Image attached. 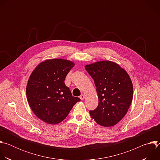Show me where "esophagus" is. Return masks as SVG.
<instances>
[{
    "instance_id": "1",
    "label": "esophagus",
    "mask_w": 160,
    "mask_h": 160,
    "mask_svg": "<svg viewBox=\"0 0 160 160\" xmlns=\"http://www.w3.org/2000/svg\"><path fill=\"white\" fill-rule=\"evenodd\" d=\"M80 99L81 100H83L84 99H85V95H83V94H82L80 96Z\"/></svg>"
}]
</instances>
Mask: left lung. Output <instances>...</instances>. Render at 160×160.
Instances as JSON below:
<instances>
[{"instance_id":"8db88e82","label":"left lung","mask_w":160,"mask_h":160,"mask_svg":"<svg viewBox=\"0 0 160 160\" xmlns=\"http://www.w3.org/2000/svg\"><path fill=\"white\" fill-rule=\"evenodd\" d=\"M85 70L96 87L99 104L90 111L98 124L112 127L127 114L133 98V85L127 72L118 64L102 61L87 64Z\"/></svg>"}]
</instances>
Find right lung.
<instances>
[{
  "label": "right lung",
  "mask_w": 160,
  "mask_h": 160,
  "mask_svg": "<svg viewBox=\"0 0 160 160\" xmlns=\"http://www.w3.org/2000/svg\"><path fill=\"white\" fill-rule=\"evenodd\" d=\"M74 65L66 59H48L40 63L32 73L26 90L27 100L35 115L44 122L60 123L80 101L72 96L64 82Z\"/></svg>",
  "instance_id": "add662e5"
}]
</instances>
